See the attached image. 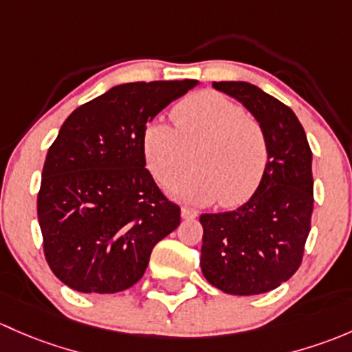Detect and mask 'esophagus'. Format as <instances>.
<instances>
[{"mask_svg":"<svg viewBox=\"0 0 352 352\" xmlns=\"http://www.w3.org/2000/svg\"><path fill=\"white\" fill-rule=\"evenodd\" d=\"M181 217H183L184 220L197 219V217H198V210L191 208V206H183V208H181Z\"/></svg>","mask_w":352,"mask_h":352,"instance_id":"34e87169","label":"esophagus"}]
</instances>
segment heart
Wrapping results in <instances>:
<instances>
[{
	"label": "heart",
	"mask_w": 352,
	"mask_h": 352,
	"mask_svg": "<svg viewBox=\"0 0 352 352\" xmlns=\"http://www.w3.org/2000/svg\"><path fill=\"white\" fill-rule=\"evenodd\" d=\"M175 126L152 122L142 133L147 168L159 181L175 177L193 147V168L168 184L186 201L223 206L245 201L263 179L267 140L261 123L242 107L217 91H200L173 108Z\"/></svg>",
	"instance_id": "1"
}]
</instances>
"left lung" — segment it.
<instances>
[{
	"label": "left lung",
	"instance_id": "1",
	"mask_svg": "<svg viewBox=\"0 0 352 352\" xmlns=\"http://www.w3.org/2000/svg\"><path fill=\"white\" fill-rule=\"evenodd\" d=\"M213 88L241 101L261 123L267 164L251 198L237 210L203 213L200 266L210 285L230 295L271 292L302 264L314 210L311 151L292 108L251 82Z\"/></svg>",
	"mask_w": 352,
	"mask_h": 352
}]
</instances>
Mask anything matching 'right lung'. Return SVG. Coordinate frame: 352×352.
Here are the masks:
<instances>
[{
    "label": "right lung",
    "instance_id": "obj_1",
    "mask_svg": "<svg viewBox=\"0 0 352 352\" xmlns=\"http://www.w3.org/2000/svg\"><path fill=\"white\" fill-rule=\"evenodd\" d=\"M198 85L125 82L76 108L47 152L37 198L43 254L81 293H118L144 276L154 245L181 210L146 169L142 133Z\"/></svg>",
    "mask_w": 352,
    "mask_h": 352
}]
</instances>
